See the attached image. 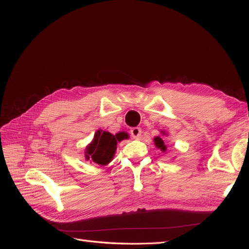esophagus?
Listing matches in <instances>:
<instances>
[{
    "label": "esophagus",
    "mask_w": 249,
    "mask_h": 249,
    "mask_svg": "<svg viewBox=\"0 0 249 249\" xmlns=\"http://www.w3.org/2000/svg\"><path fill=\"white\" fill-rule=\"evenodd\" d=\"M130 133H131V136H132L133 138L137 139V138H139V137L141 136L142 131H141L140 127H132Z\"/></svg>",
    "instance_id": "34e87169"
}]
</instances>
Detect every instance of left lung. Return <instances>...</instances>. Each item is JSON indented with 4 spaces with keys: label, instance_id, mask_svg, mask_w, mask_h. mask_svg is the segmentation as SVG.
Wrapping results in <instances>:
<instances>
[{
    "label": "left lung",
    "instance_id": "left-lung-1",
    "mask_svg": "<svg viewBox=\"0 0 249 249\" xmlns=\"http://www.w3.org/2000/svg\"><path fill=\"white\" fill-rule=\"evenodd\" d=\"M154 140H155V144L157 145L158 148H160L161 150H163V152L166 150V146L164 145V141L160 137H156Z\"/></svg>",
    "mask_w": 249,
    "mask_h": 249
}]
</instances>
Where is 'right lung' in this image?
Masks as SVG:
<instances>
[{
  "label": "right lung",
  "instance_id": "obj_1",
  "mask_svg": "<svg viewBox=\"0 0 249 249\" xmlns=\"http://www.w3.org/2000/svg\"><path fill=\"white\" fill-rule=\"evenodd\" d=\"M122 139L123 138L118 134L114 136V135L106 131H97L94 135L93 141L86 148V159H91L99 165L108 164L114 156L117 141Z\"/></svg>",
  "mask_w": 249,
  "mask_h": 249
}]
</instances>
